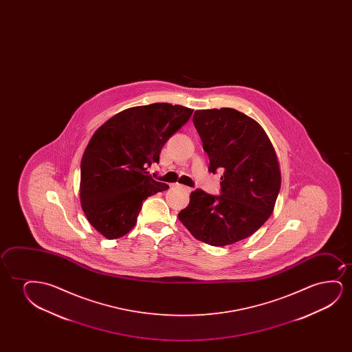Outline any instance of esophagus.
<instances>
[{
    "label": "esophagus",
    "instance_id": "obj_1",
    "mask_svg": "<svg viewBox=\"0 0 352 352\" xmlns=\"http://www.w3.org/2000/svg\"><path fill=\"white\" fill-rule=\"evenodd\" d=\"M174 188H180V190H183L185 192H191V188H188V186H184V185H180V184H175L173 185Z\"/></svg>",
    "mask_w": 352,
    "mask_h": 352
}]
</instances>
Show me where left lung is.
Instances as JSON below:
<instances>
[{"instance_id": "obj_1", "label": "left lung", "mask_w": 352, "mask_h": 352, "mask_svg": "<svg viewBox=\"0 0 352 352\" xmlns=\"http://www.w3.org/2000/svg\"><path fill=\"white\" fill-rule=\"evenodd\" d=\"M192 121L209 172L223 174L220 195L196 188L179 220L198 241L231 245L255 233L273 212L281 185L276 154L260 124L236 109L196 111Z\"/></svg>"}]
</instances>
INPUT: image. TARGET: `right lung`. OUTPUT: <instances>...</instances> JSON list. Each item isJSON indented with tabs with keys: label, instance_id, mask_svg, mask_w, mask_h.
Returning <instances> with one entry per match:
<instances>
[{
	"label": "right lung",
	"instance_id": "1",
	"mask_svg": "<svg viewBox=\"0 0 352 352\" xmlns=\"http://www.w3.org/2000/svg\"><path fill=\"white\" fill-rule=\"evenodd\" d=\"M192 111L169 103L133 107L92 135L80 164V201L89 222L107 239L129 233L145 199L169 188L146 169L159 164L161 149Z\"/></svg>",
	"mask_w": 352,
	"mask_h": 352
}]
</instances>
